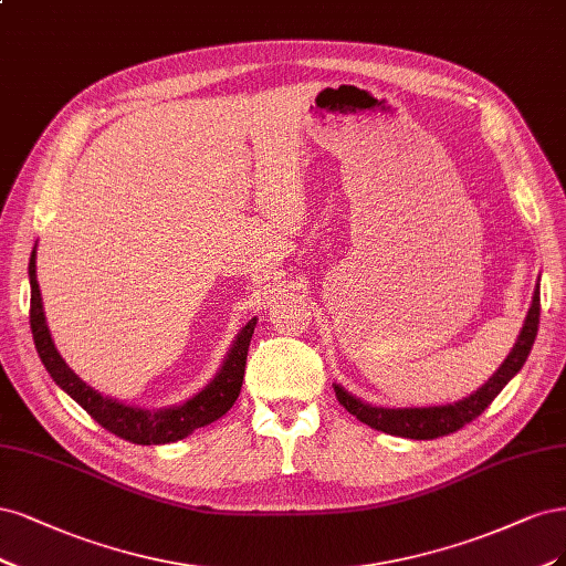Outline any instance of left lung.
I'll use <instances>...</instances> for the list:
<instances>
[{
	"mask_svg": "<svg viewBox=\"0 0 566 566\" xmlns=\"http://www.w3.org/2000/svg\"><path fill=\"white\" fill-rule=\"evenodd\" d=\"M538 317H541V289L536 284L532 307H528V313L524 317L522 332L513 345V350L507 353L501 367L491 374V378L482 388L465 395L463 399H455V402L430 405V407H378L371 402H364L361 397L348 392L340 382H334V392L345 409L374 430L407 437V440H434V437L455 432L465 423H470L472 418H478L491 402H494L496 395L507 386V382L520 374L528 353L534 348Z\"/></svg>",
	"mask_w": 566,
	"mask_h": 566,
	"instance_id": "left-lung-1",
	"label": "left lung"
}]
</instances>
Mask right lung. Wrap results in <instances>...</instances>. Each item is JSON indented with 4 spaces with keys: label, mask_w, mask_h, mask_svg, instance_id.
<instances>
[{
    "label": "right lung",
    "mask_w": 566,
    "mask_h": 566,
    "mask_svg": "<svg viewBox=\"0 0 566 566\" xmlns=\"http://www.w3.org/2000/svg\"><path fill=\"white\" fill-rule=\"evenodd\" d=\"M30 329L34 338V348L51 378L56 380V386L65 390L75 402L101 423L105 430L129 440L134 444H169L186 440L197 428H205L213 421H218L230 407L237 402L244 380V367H247V353L249 343L256 329L259 317H251L242 329L237 332L234 340L218 367L216 376L207 382V386L188 397L186 402L169 405L159 409L124 405L119 399H113L107 395H101L84 382L75 371H72L65 359L61 357L56 343L51 338L44 305H42V291L38 282V244L32 249L30 265Z\"/></svg>",
    "instance_id": "add662e5"
}]
</instances>
